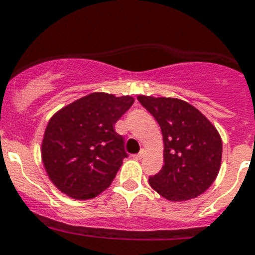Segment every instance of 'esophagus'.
Returning a JSON list of instances; mask_svg holds the SVG:
<instances>
[{
  "mask_svg": "<svg viewBox=\"0 0 255 255\" xmlns=\"http://www.w3.org/2000/svg\"><path fill=\"white\" fill-rule=\"evenodd\" d=\"M142 157H144V150H141V152L137 153V154H133L132 158H133V160H141Z\"/></svg>",
  "mask_w": 255,
  "mask_h": 255,
  "instance_id": "34e87169",
  "label": "esophagus"
}]
</instances>
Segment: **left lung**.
<instances>
[{
    "label": "left lung",
    "instance_id": "8db88e82",
    "mask_svg": "<svg viewBox=\"0 0 255 255\" xmlns=\"http://www.w3.org/2000/svg\"><path fill=\"white\" fill-rule=\"evenodd\" d=\"M137 99L160 124L163 136V166L149 177L150 187L170 202L199 196L220 170L223 142L215 126L182 99L146 95Z\"/></svg>",
    "mask_w": 255,
    "mask_h": 255
}]
</instances>
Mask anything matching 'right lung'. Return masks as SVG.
Returning a JSON list of instances; mask_svg holds the SVG:
<instances>
[{"label":"right lung","instance_id":"obj_1","mask_svg":"<svg viewBox=\"0 0 255 255\" xmlns=\"http://www.w3.org/2000/svg\"><path fill=\"white\" fill-rule=\"evenodd\" d=\"M129 95L92 93L63 107L49 119L41 161L60 191L78 200L105 191L127 157L114 124L133 105Z\"/></svg>","mask_w":255,"mask_h":255}]
</instances>
